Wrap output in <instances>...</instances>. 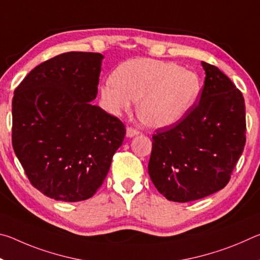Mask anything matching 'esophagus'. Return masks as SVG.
<instances>
[{"instance_id": "obj_1", "label": "esophagus", "mask_w": 260, "mask_h": 260, "mask_svg": "<svg viewBox=\"0 0 260 260\" xmlns=\"http://www.w3.org/2000/svg\"><path fill=\"white\" fill-rule=\"evenodd\" d=\"M140 134V131L134 128V127H127V131H126V135L127 138H133L135 135H139Z\"/></svg>"}]
</instances>
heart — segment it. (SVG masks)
<instances>
[{"label":"heart","mask_w":260,"mask_h":260,"mask_svg":"<svg viewBox=\"0 0 260 260\" xmlns=\"http://www.w3.org/2000/svg\"><path fill=\"white\" fill-rule=\"evenodd\" d=\"M200 77L171 61L131 59L118 67L101 87L105 108L113 114L128 111L139 101L138 114L152 127L171 126L183 119L201 91Z\"/></svg>","instance_id":"1"}]
</instances>
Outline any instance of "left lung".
<instances>
[{
    "label": "left lung",
    "instance_id": "obj_1",
    "mask_svg": "<svg viewBox=\"0 0 260 260\" xmlns=\"http://www.w3.org/2000/svg\"><path fill=\"white\" fill-rule=\"evenodd\" d=\"M200 102L183 119L152 135L148 172L169 201L191 202L230 182L245 146V105L226 74L205 61Z\"/></svg>",
    "mask_w": 260,
    "mask_h": 260
}]
</instances>
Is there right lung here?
I'll list each match as a JSON object with an SVG mask.
<instances>
[{"mask_svg":"<svg viewBox=\"0 0 260 260\" xmlns=\"http://www.w3.org/2000/svg\"><path fill=\"white\" fill-rule=\"evenodd\" d=\"M103 55L71 51L34 68L12 99V147L29 182L63 202L102 186L126 128L91 101Z\"/></svg>","mask_w":260,"mask_h":260,"instance_id":"right-lung-1","label":"right lung"}]
</instances>
